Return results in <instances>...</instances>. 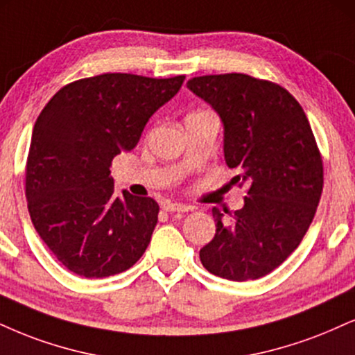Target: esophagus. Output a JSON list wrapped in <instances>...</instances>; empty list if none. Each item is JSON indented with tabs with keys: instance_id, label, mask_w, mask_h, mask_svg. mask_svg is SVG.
<instances>
[{
	"instance_id": "obj_1",
	"label": "esophagus",
	"mask_w": 355,
	"mask_h": 355,
	"mask_svg": "<svg viewBox=\"0 0 355 355\" xmlns=\"http://www.w3.org/2000/svg\"><path fill=\"white\" fill-rule=\"evenodd\" d=\"M164 210L168 213H185V211H190L191 207H187V205H183V203L166 202V203H164Z\"/></svg>"
}]
</instances>
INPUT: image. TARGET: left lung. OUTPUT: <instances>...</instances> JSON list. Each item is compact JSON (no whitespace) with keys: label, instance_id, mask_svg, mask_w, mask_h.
<instances>
[{"label":"left lung","instance_id":"1","mask_svg":"<svg viewBox=\"0 0 355 355\" xmlns=\"http://www.w3.org/2000/svg\"><path fill=\"white\" fill-rule=\"evenodd\" d=\"M189 89L211 105L225 127V160L248 185L245 207L225 218L200 250L211 275L230 281L266 276L300 246L324 185L322 157L304 110L271 80L248 74L200 76Z\"/></svg>","mask_w":355,"mask_h":355}]
</instances>
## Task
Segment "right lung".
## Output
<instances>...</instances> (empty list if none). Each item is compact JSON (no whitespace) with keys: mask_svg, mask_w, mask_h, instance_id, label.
<instances>
[{"mask_svg":"<svg viewBox=\"0 0 355 355\" xmlns=\"http://www.w3.org/2000/svg\"><path fill=\"white\" fill-rule=\"evenodd\" d=\"M185 76L107 72L54 94L34 123L26 200L44 245L67 270L107 277L129 270L150 243L159 203L114 190L110 165L139 144L145 123Z\"/></svg>","mask_w":355,"mask_h":355,"instance_id":"add662e5","label":"right lung"}]
</instances>
